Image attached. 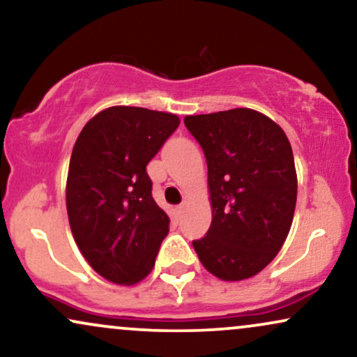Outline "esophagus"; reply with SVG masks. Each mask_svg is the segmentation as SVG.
Instances as JSON below:
<instances>
[{
  "instance_id": "obj_1",
  "label": "esophagus",
  "mask_w": 357,
  "mask_h": 357,
  "mask_svg": "<svg viewBox=\"0 0 357 357\" xmlns=\"http://www.w3.org/2000/svg\"><path fill=\"white\" fill-rule=\"evenodd\" d=\"M186 206H188V203H186V201H184V203H181V204H179V206H176V208H174V211L178 213V214H183L184 209H186Z\"/></svg>"
}]
</instances>
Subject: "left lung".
Wrapping results in <instances>:
<instances>
[{"label":"left lung","mask_w":357,"mask_h":357,"mask_svg":"<svg viewBox=\"0 0 357 357\" xmlns=\"http://www.w3.org/2000/svg\"><path fill=\"white\" fill-rule=\"evenodd\" d=\"M203 148L213 220L192 241L201 264L222 281H243L276 257L293 225L298 174L286 132L249 108L186 116Z\"/></svg>","instance_id":"left-lung-1"}]
</instances>
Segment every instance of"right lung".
I'll return each mask as SVG.
<instances>
[{"label": "right lung", "instance_id": "obj_1", "mask_svg": "<svg viewBox=\"0 0 357 357\" xmlns=\"http://www.w3.org/2000/svg\"><path fill=\"white\" fill-rule=\"evenodd\" d=\"M178 126L173 113L111 106L84 124L73 148L66 179L73 238L88 264L114 284L143 281L169 231L146 166Z\"/></svg>", "mask_w": 357, "mask_h": 357}]
</instances>
